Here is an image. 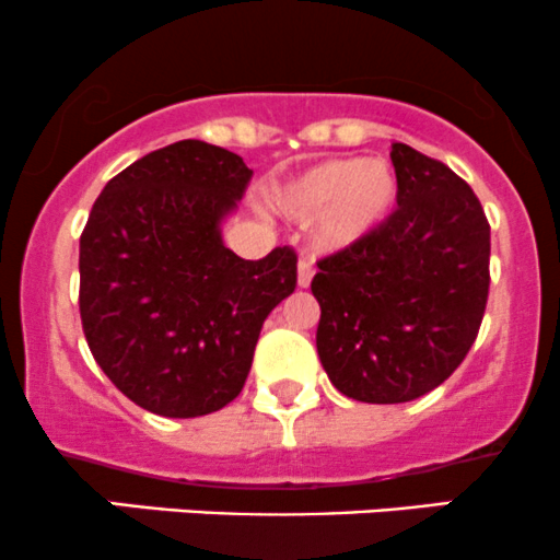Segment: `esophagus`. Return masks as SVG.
Returning <instances> with one entry per match:
<instances>
[{"label": "esophagus", "mask_w": 560, "mask_h": 560, "mask_svg": "<svg viewBox=\"0 0 560 560\" xmlns=\"http://www.w3.org/2000/svg\"><path fill=\"white\" fill-rule=\"evenodd\" d=\"M313 273H316V268H313V262L308 260V257H303V260H300V266H298V284L303 287H311V281H313Z\"/></svg>", "instance_id": "esophagus-1"}]
</instances>
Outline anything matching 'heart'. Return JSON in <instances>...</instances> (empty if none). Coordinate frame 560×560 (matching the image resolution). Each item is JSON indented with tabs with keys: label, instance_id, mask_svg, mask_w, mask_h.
I'll use <instances>...</instances> for the list:
<instances>
[{
	"label": "heart",
	"instance_id": "1",
	"mask_svg": "<svg viewBox=\"0 0 560 560\" xmlns=\"http://www.w3.org/2000/svg\"><path fill=\"white\" fill-rule=\"evenodd\" d=\"M398 199V177L385 162L329 156L311 164L270 194V205L298 223L316 220L327 249H346L388 220Z\"/></svg>",
	"mask_w": 560,
	"mask_h": 560
}]
</instances>
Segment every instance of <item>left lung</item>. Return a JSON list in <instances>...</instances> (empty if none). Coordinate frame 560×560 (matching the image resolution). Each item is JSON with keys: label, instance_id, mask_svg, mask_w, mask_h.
Returning <instances> with one entry per match:
<instances>
[{"label": "left lung", "instance_id": "obj_1", "mask_svg": "<svg viewBox=\"0 0 560 560\" xmlns=\"http://www.w3.org/2000/svg\"><path fill=\"white\" fill-rule=\"evenodd\" d=\"M398 210L318 260L316 348L331 385L364 404H404L463 364L489 298V220L439 159L393 143Z\"/></svg>", "mask_w": 560, "mask_h": 560}]
</instances>
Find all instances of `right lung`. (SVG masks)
<instances>
[{
  "label": "right lung",
  "mask_w": 560,
  "mask_h": 560,
  "mask_svg": "<svg viewBox=\"0 0 560 560\" xmlns=\"http://www.w3.org/2000/svg\"><path fill=\"white\" fill-rule=\"evenodd\" d=\"M242 156L177 140L110 177L79 238V313L106 377L138 407L201 417L244 388L262 322L298 287V255H233L220 220Z\"/></svg>",
  "instance_id": "obj_1"
}]
</instances>
